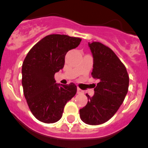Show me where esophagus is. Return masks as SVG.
I'll list each match as a JSON object with an SVG mask.
<instances>
[{
  "mask_svg": "<svg viewBox=\"0 0 148 148\" xmlns=\"http://www.w3.org/2000/svg\"><path fill=\"white\" fill-rule=\"evenodd\" d=\"M77 94H83V93H84V91H83V90L80 89V88H77Z\"/></svg>",
  "mask_w": 148,
  "mask_h": 148,
  "instance_id": "esophagus-1",
  "label": "esophagus"
}]
</instances>
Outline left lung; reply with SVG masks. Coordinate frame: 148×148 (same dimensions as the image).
<instances>
[{"instance_id": "1", "label": "left lung", "mask_w": 148, "mask_h": 148, "mask_svg": "<svg viewBox=\"0 0 148 148\" xmlns=\"http://www.w3.org/2000/svg\"><path fill=\"white\" fill-rule=\"evenodd\" d=\"M93 56L94 79L100 80L95 94H88L86 106L80 110V117L92 125L103 124L116 113L127 95L129 75L124 64L112 49L100 42L88 43Z\"/></svg>"}]
</instances>
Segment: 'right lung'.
<instances>
[{
  "mask_svg": "<svg viewBox=\"0 0 148 148\" xmlns=\"http://www.w3.org/2000/svg\"><path fill=\"white\" fill-rule=\"evenodd\" d=\"M82 39L52 34L37 42L27 54L22 66L23 94L36 119L45 123L58 121L64 107L77 92L73 83H56L55 73L63 69L65 56L77 48Z\"/></svg>",
  "mask_w": 148,
  "mask_h": 148,
  "instance_id": "obj_1",
  "label": "right lung"
}]
</instances>
